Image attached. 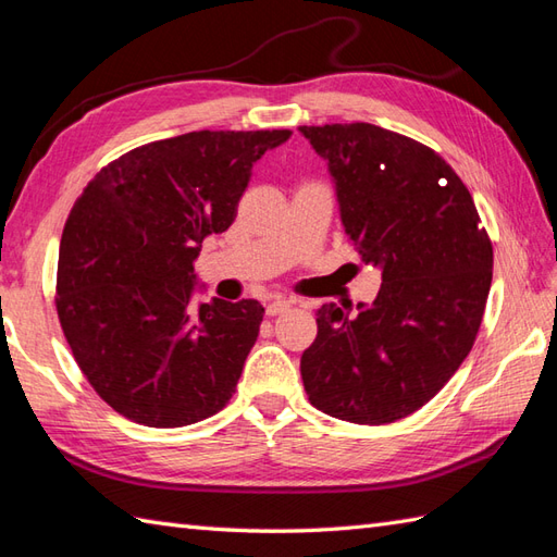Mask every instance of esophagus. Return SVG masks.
<instances>
[{
	"mask_svg": "<svg viewBox=\"0 0 557 557\" xmlns=\"http://www.w3.org/2000/svg\"><path fill=\"white\" fill-rule=\"evenodd\" d=\"M289 309H292L289 301L277 299V301H270V304L265 306V313H268L270 318H275V315H280V313H287Z\"/></svg>",
	"mask_w": 557,
	"mask_h": 557,
	"instance_id": "obj_1",
	"label": "esophagus"
}]
</instances>
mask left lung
<instances>
[{
	"label": "left lung",
	"instance_id": "1",
	"mask_svg": "<svg viewBox=\"0 0 557 557\" xmlns=\"http://www.w3.org/2000/svg\"><path fill=\"white\" fill-rule=\"evenodd\" d=\"M327 160L339 215L361 263L383 272L371 306L318 311L301 357L309 401L330 417L383 425L441 393L486 311L493 244L457 172L429 146L375 124L299 126Z\"/></svg>",
	"mask_w": 557,
	"mask_h": 557
}]
</instances>
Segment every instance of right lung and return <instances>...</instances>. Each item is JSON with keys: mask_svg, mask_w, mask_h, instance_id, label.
<instances>
[{"mask_svg": "<svg viewBox=\"0 0 557 557\" xmlns=\"http://www.w3.org/2000/svg\"><path fill=\"white\" fill-rule=\"evenodd\" d=\"M292 136L191 132L124 152L92 176L64 224L57 315L78 369L108 405L180 429L232 399L265 309L191 304L194 260L236 218L253 162Z\"/></svg>", "mask_w": 557, "mask_h": 557, "instance_id": "1", "label": "right lung"}]
</instances>
